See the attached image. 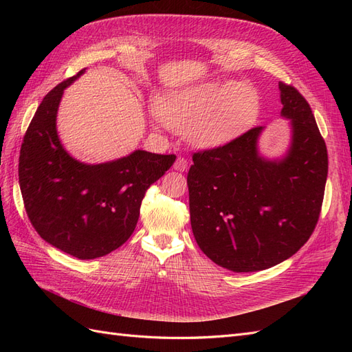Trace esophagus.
I'll list each match as a JSON object with an SVG mask.
<instances>
[{
	"mask_svg": "<svg viewBox=\"0 0 352 352\" xmlns=\"http://www.w3.org/2000/svg\"><path fill=\"white\" fill-rule=\"evenodd\" d=\"M173 168L177 170V172H185V170L188 168V162L184 157H177L175 164H173Z\"/></svg>",
	"mask_w": 352,
	"mask_h": 352,
	"instance_id": "34e87169",
	"label": "esophagus"
}]
</instances>
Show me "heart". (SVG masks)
I'll return each mask as SVG.
<instances>
[{
    "mask_svg": "<svg viewBox=\"0 0 352 352\" xmlns=\"http://www.w3.org/2000/svg\"><path fill=\"white\" fill-rule=\"evenodd\" d=\"M158 116L198 148H219L235 141L254 122L258 92L251 83L204 82L166 94Z\"/></svg>",
    "mask_w": 352,
    "mask_h": 352,
    "instance_id": "heart-1",
    "label": "heart"
}]
</instances>
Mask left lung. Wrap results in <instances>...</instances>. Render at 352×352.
<instances>
[{
	"label": "left lung",
	"instance_id": "obj_1",
	"mask_svg": "<svg viewBox=\"0 0 352 352\" xmlns=\"http://www.w3.org/2000/svg\"><path fill=\"white\" fill-rule=\"evenodd\" d=\"M291 141L276 158L260 153L264 126L195 153L188 172L190 226L201 251L242 273L273 267L300 250L320 216L327 150L302 95L279 82Z\"/></svg>",
	"mask_w": 352,
	"mask_h": 352
}]
</instances>
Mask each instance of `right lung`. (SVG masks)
Here are the masks:
<instances>
[{
	"instance_id": "right-lung-1",
	"label": "right lung",
	"mask_w": 352,
	"mask_h": 352,
	"mask_svg": "<svg viewBox=\"0 0 352 352\" xmlns=\"http://www.w3.org/2000/svg\"><path fill=\"white\" fill-rule=\"evenodd\" d=\"M87 69L50 91L23 138L19 184L39 236L79 260L107 255L131 238L145 190L176 155L135 150L100 164L82 163L63 146L57 113L63 92Z\"/></svg>"
}]
</instances>
